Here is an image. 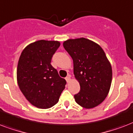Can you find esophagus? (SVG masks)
Segmentation results:
<instances>
[{"mask_svg": "<svg viewBox=\"0 0 133 133\" xmlns=\"http://www.w3.org/2000/svg\"><path fill=\"white\" fill-rule=\"evenodd\" d=\"M65 79L67 83H69L70 81H71V75H69H69H68V76L66 77Z\"/></svg>", "mask_w": 133, "mask_h": 133, "instance_id": "1", "label": "esophagus"}]
</instances>
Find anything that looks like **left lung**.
<instances>
[{
  "mask_svg": "<svg viewBox=\"0 0 133 133\" xmlns=\"http://www.w3.org/2000/svg\"><path fill=\"white\" fill-rule=\"evenodd\" d=\"M63 46L73 59L75 78L81 86L75 101L87 109L98 105L108 96L112 77L105 53L98 44L85 38L66 40Z\"/></svg>",
  "mask_w": 133,
  "mask_h": 133,
  "instance_id": "obj_1",
  "label": "left lung"
}]
</instances>
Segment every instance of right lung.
<instances>
[{"label":"right lung","mask_w":133,"mask_h":133,"mask_svg":"<svg viewBox=\"0 0 133 133\" xmlns=\"http://www.w3.org/2000/svg\"><path fill=\"white\" fill-rule=\"evenodd\" d=\"M60 46L57 41L39 40L23 50L17 66L18 87L28 101L38 108L47 109L57 103L66 84L51 65Z\"/></svg>","instance_id":"add662e5"}]
</instances>
